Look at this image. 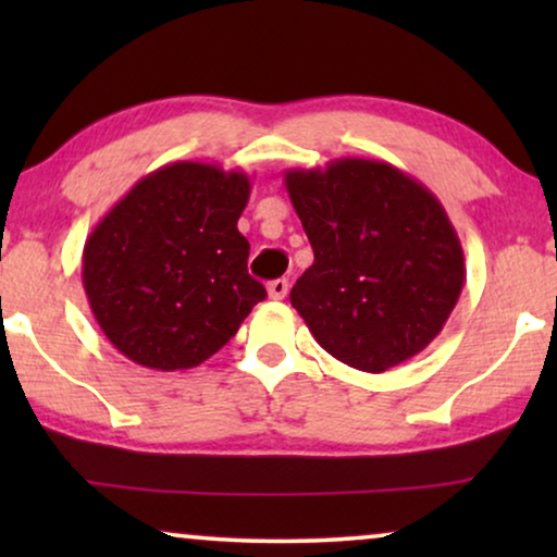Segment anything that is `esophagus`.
Listing matches in <instances>:
<instances>
[{"label": "esophagus", "mask_w": 557, "mask_h": 557, "mask_svg": "<svg viewBox=\"0 0 557 557\" xmlns=\"http://www.w3.org/2000/svg\"><path fill=\"white\" fill-rule=\"evenodd\" d=\"M286 294H288V281L286 278L271 281V284H269V296H271V299L281 301V299H286Z\"/></svg>", "instance_id": "esophagus-1"}]
</instances>
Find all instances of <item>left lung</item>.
Listing matches in <instances>:
<instances>
[{
	"instance_id": "1",
	"label": "left lung",
	"mask_w": 557,
	"mask_h": 557,
	"mask_svg": "<svg viewBox=\"0 0 557 557\" xmlns=\"http://www.w3.org/2000/svg\"><path fill=\"white\" fill-rule=\"evenodd\" d=\"M288 197L314 248L292 307L332 357L385 372L423 352L459 301L463 250L438 197L377 159L288 170Z\"/></svg>"
}]
</instances>
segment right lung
I'll use <instances>...</instances> for the list:
<instances>
[{
	"instance_id": "add662e5",
	"label": "right lung",
	"mask_w": 557,
	"mask_h": 557,
	"mask_svg": "<svg viewBox=\"0 0 557 557\" xmlns=\"http://www.w3.org/2000/svg\"><path fill=\"white\" fill-rule=\"evenodd\" d=\"M246 172L174 162L141 177L88 235L83 288L121 355L189 370L227 345L265 288L248 276Z\"/></svg>"
}]
</instances>
